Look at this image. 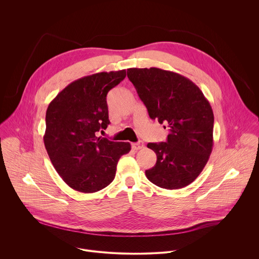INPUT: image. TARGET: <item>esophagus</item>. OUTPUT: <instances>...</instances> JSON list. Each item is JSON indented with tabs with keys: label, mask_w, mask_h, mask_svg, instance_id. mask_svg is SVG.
I'll return each mask as SVG.
<instances>
[{
	"label": "esophagus",
	"mask_w": 259,
	"mask_h": 259,
	"mask_svg": "<svg viewBox=\"0 0 259 259\" xmlns=\"http://www.w3.org/2000/svg\"><path fill=\"white\" fill-rule=\"evenodd\" d=\"M131 146H132V149H133V150L137 151V150H140V149H142V147H143V142H142V141L133 142V143L131 144Z\"/></svg>",
	"instance_id": "esophagus-1"
}]
</instances>
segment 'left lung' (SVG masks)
I'll return each mask as SVG.
<instances>
[{
    "mask_svg": "<svg viewBox=\"0 0 259 259\" xmlns=\"http://www.w3.org/2000/svg\"><path fill=\"white\" fill-rule=\"evenodd\" d=\"M127 76L150 118L169 127L166 142L147 143L157 155L156 165L145 171L147 179L167 190L189 186L212 152L214 116L209 101L195 83L173 71L134 67L127 69Z\"/></svg>",
    "mask_w": 259,
    "mask_h": 259,
    "instance_id": "left-lung-1",
    "label": "left lung"
}]
</instances>
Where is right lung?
Masks as SVG:
<instances>
[{"mask_svg": "<svg viewBox=\"0 0 259 259\" xmlns=\"http://www.w3.org/2000/svg\"><path fill=\"white\" fill-rule=\"evenodd\" d=\"M126 77V70L97 72L67 85L46 112L44 143L63 181L81 193L98 192L116 176L129 142L97 137L109 124L106 95Z\"/></svg>", "mask_w": 259, "mask_h": 259, "instance_id": "1", "label": "right lung"}]
</instances>
